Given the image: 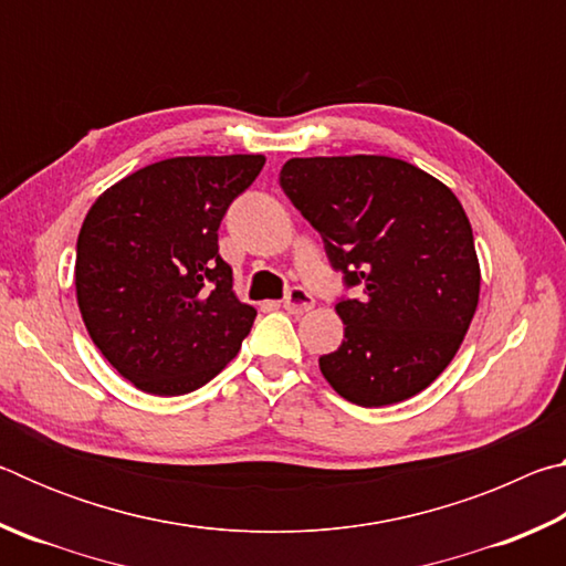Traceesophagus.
<instances>
[{
  "label": "esophagus",
  "mask_w": 566,
  "mask_h": 566,
  "mask_svg": "<svg viewBox=\"0 0 566 566\" xmlns=\"http://www.w3.org/2000/svg\"><path fill=\"white\" fill-rule=\"evenodd\" d=\"M312 306H314V296L306 290H302V286H292L284 296V310L290 314H304L310 312Z\"/></svg>",
  "instance_id": "obj_1"
}]
</instances>
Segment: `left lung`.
<instances>
[{"mask_svg":"<svg viewBox=\"0 0 566 566\" xmlns=\"http://www.w3.org/2000/svg\"><path fill=\"white\" fill-rule=\"evenodd\" d=\"M280 185L322 234L344 286V342L319 357L339 397L397 405L442 375L472 324L479 262L472 224L454 191L395 157L290 159Z\"/></svg>","mask_w":566,"mask_h":566,"instance_id":"obj_1","label":"left lung"}]
</instances>
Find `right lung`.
<instances>
[{"label":"right lung","instance_id":"1","mask_svg":"<svg viewBox=\"0 0 566 566\" xmlns=\"http://www.w3.org/2000/svg\"><path fill=\"white\" fill-rule=\"evenodd\" d=\"M262 167V155L161 159L84 217L76 304L104 359L137 389L187 395L237 357L256 310L232 292L217 232Z\"/></svg>","mask_w":566,"mask_h":566}]
</instances>
